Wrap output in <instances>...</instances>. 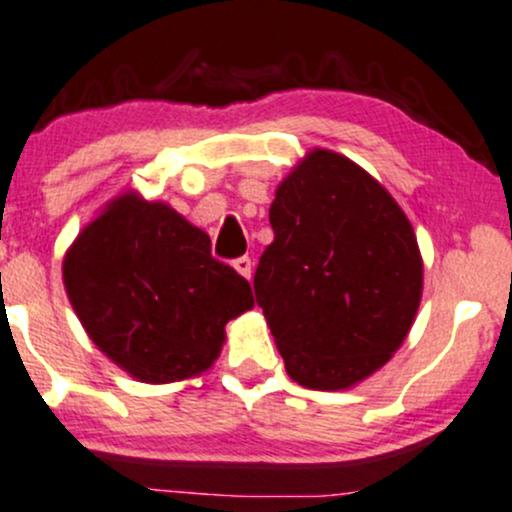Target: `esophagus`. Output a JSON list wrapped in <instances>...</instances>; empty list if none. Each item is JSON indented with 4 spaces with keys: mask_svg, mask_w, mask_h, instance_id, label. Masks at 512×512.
I'll return each mask as SVG.
<instances>
[{
    "mask_svg": "<svg viewBox=\"0 0 512 512\" xmlns=\"http://www.w3.org/2000/svg\"><path fill=\"white\" fill-rule=\"evenodd\" d=\"M234 268H236V271H239L244 278H251V258H249V256L234 258Z\"/></svg>",
    "mask_w": 512,
    "mask_h": 512,
    "instance_id": "esophagus-1",
    "label": "esophagus"
}]
</instances>
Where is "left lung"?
Listing matches in <instances>:
<instances>
[{
  "mask_svg": "<svg viewBox=\"0 0 512 512\" xmlns=\"http://www.w3.org/2000/svg\"><path fill=\"white\" fill-rule=\"evenodd\" d=\"M273 244L254 276L258 307L300 386L342 390L403 344L422 293L408 217L366 170L312 151L276 190Z\"/></svg>",
  "mask_w": 512,
  "mask_h": 512,
  "instance_id": "obj_1",
  "label": "left lung"
}]
</instances>
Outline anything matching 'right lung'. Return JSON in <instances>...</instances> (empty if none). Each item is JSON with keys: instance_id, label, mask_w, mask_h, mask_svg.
Instances as JSON below:
<instances>
[{"instance_id": "obj_1", "label": "right lung", "mask_w": 512, "mask_h": 512, "mask_svg": "<svg viewBox=\"0 0 512 512\" xmlns=\"http://www.w3.org/2000/svg\"><path fill=\"white\" fill-rule=\"evenodd\" d=\"M63 280L92 342L146 383L210 368L224 324L254 307L249 280L212 256L210 236L134 195L82 229Z\"/></svg>"}]
</instances>
